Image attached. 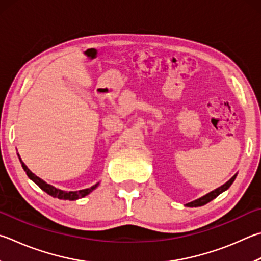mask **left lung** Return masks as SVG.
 I'll use <instances>...</instances> for the list:
<instances>
[{"label": "left lung", "mask_w": 261, "mask_h": 261, "mask_svg": "<svg viewBox=\"0 0 261 261\" xmlns=\"http://www.w3.org/2000/svg\"><path fill=\"white\" fill-rule=\"evenodd\" d=\"M235 178H236V174L230 180H228V181H227L225 185H222V186H220L219 188L215 189V191H212L211 193L206 194V195H204V196L201 197V198H198V200H196V201L188 203V204H186V205L187 206H201V205L206 204V203H209L210 201H212L213 198H216L218 195H220L222 192H225L226 189H228L230 187V185L233 184Z\"/></svg>", "instance_id": "8db88e82"}]
</instances>
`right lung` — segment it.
I'll return each mask as SVG.
<instances>
[{
    "label": "right lung",
    "mask_w": 261,
    "mask_h": 261,
    "mask_svg": "<svg viewBox=\"0 0 261 261\" xmlns=\"http://www.w3.org/2000/svg\"><path fill=\"white\" fill-rule=\"evenodd\" d=\"M19 160H20V159H19ZM20 162H21V165H22L23 170H25V171H26V174L28 176V178H31L33 181H34L37 185V186H39L41 189H43L45 193H48L49 195L54 196V197H58V198H60V200H70V201L77 200V198H81V197L87 196L90 192H92L93 189L97 187V185H94V186L91 187V188L82 189V191H77V192L60 191V189L55 188L54 186H51V185L46 184L45 181H43V180L40 179L37 176H35V174L33 173L31 170L26 167L25 163H23L21 160H20Z\"/></svg>",
    "instance_id": "obj_1"
}]
</instances>
